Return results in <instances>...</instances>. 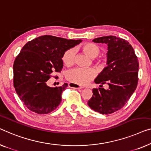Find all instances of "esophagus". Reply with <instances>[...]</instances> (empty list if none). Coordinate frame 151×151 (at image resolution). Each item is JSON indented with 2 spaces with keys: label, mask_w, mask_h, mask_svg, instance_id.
I'll return each instance as SVG.
<instances>
[{
  "label": "esophagus",
  "mask_w": 151,
  "mask_h": 151,
  "mask_svg": "<svg viewBox=\"0 0 151 151\" xmlns=\"http://www.w3.org/2000/svg\"><path fill=\"white\" fill-rule=\"evenodd\" d=\"M69 86L71 87V88H77V89H82V88H83V87L78 86V85H77V84H73V83H69Z\"/></svg>",
  "instance_id": "34e87169"
}]
</instances>
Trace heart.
<instances>
[{
  "label": "heart",
  "instance_id": "b5f03b06",
  "mask_svg": "<svg viewBox=\"0 0 151 151\" xmlns=\"http://www.w3.org/2000/svg\"><path fill=\"white\" fill-rule=\"evenodd\" d=\"M82 50L91 58H95L101 52V48L97 45L93 43H87L82 46ZM75 50L70 48L66 50L62 56L63 63L67 66H71L73 64L75 59ZM96 73L93 69L77 67L69 71L67 74V78L71 82L78 85H86L93 80Z\"/></svg>",
  "mask_w": 151,
  "mask_h": 151
}]
</instances>
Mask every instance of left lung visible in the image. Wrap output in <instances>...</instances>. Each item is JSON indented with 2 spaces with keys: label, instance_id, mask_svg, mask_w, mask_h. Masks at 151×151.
<instances>
[{
  "label": "left lung",
  "instance_id": "obj_1",
  "mask_svg": "<svg viewBox=\"0 0 151 151\" xmlns=\"http://www.w3.org/2000/svg\"><path fill=\"white\" fill-rule=\"evenodd\" d=\"M93 41L108 45L107 67L95 80L101 88L93 89L88 105L95 112L110 114L123 108L136 89L139 63L134 48L123 39L110 35ZM106 83L109 86L107 90L102 88Z\"/></svg>",
  "mask_w": 151,
  "mask_h": 151
}]
</instances>
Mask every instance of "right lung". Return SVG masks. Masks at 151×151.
<instances>
[{
    "mask_svg": "<svg viewBox=\"0 0 151 151\" xmlns=\"http://www.w3.org/2000/svg\"><path fill=\"white\" fill-rule=\"evenodd\" d=\"M82 41L52 35H43L28 41L14 63V86L23 104L39 114L54 111L60 104L67 83L50 87L46 82L54 71L63 67L62 56L68 49Z\"/></svg>",
    "mask_w": 151,
    "mask_h": 151,
    "instance_id": "add662e5",
    "label": "right lung"
}]
</instances>
